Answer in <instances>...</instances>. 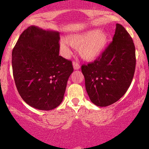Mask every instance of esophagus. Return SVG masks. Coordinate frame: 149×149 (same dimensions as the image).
I'll return each mask as SVG.
<instances>
[{
    "label": "esophagus",
    "mask_w": 149,
    "mask_h": 149,
    "mask_svg": "<svg viewBox=\"0 0 149 149\" xmlns=\"http://www.w3.org/2000/svg\"><path fill=\"white\" fill-rule=\"evenodd\" d=\"M73 68H74V70H79V69H80V65H79L78 63L73 62Z\"/></svg>",
    "instance_id": "esophagus-1"
}]
</instances>
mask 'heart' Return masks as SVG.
<instances>
[{"label": "heart", "mask_w": 149, "mask_h": 149, "mask_svg": "<svg viewBox=\"0 0 149 149\" xmlns=\"http://www.w3.org/2000/svg\"><path fill=\"white\" fill-rule=\"evenodd\" d=\"M109 39L107 32L96 29L70 36L67 42L76 49H79V55L84 61H94L104 53ZM61 47L65 52L68 51L65 43H61Z\"/></svg>", "instance_id": "heart-1"}]
</instances>
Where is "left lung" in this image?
<instances>
[{
  "mask_svg": "<svg viewBox=\"0 0 149 149\" xmlns=\"http://www.w3.org/2000/svg\"><path fill=\"white\" fill-rule=\"evenodd\" d=\"M136 49L125 29L117 24L112 42L93 63L81 66L86 92L92 103L107 107L127 91L136 69Z\"/></svg>",
  "mask_w": 149,
  "mask_h": 149,
  "instance_id": "1",
  "label": "left lung"
}]
</instances>
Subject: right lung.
<instances>
[{
    "label": "right lung",
    "instance_id": "obj_1",
    "mask_svg": "<svg viewBox=\"0 0 149 149\" xmlns=\"http://www.w3.org/2000/svg\"><path fill=\"white\" fill-rule=\"evenodd\" d=\"M60 33L31 26L12 51L15 84L22 100L40 110H51L63 100L72 62L59 55Z\"/></svg>",
    "mask_w": 149,
    "mask_h": 149
}]
</instances>
